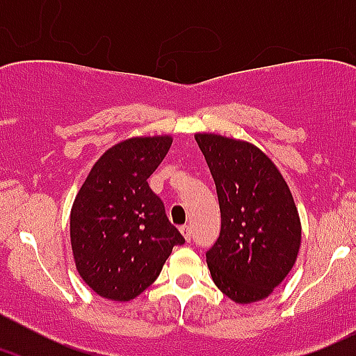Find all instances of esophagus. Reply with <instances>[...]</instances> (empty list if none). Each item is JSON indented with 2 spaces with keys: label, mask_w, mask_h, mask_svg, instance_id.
Listing matches in <instances>:
<instances>
[{
  "label": "esophagus",
  "mask_w": 356,
  "mask_h": 356,
  "mask_svg": "<svg viewBox=\"0 0 356 356\" xmlns=\"http://www.w3.org/2000/svg\"><path fill=\"white\" fill-rule=\"evenodd\" d=\"M181 232H182V236H184L186 238V241H191L193 239V229H191V225H182L181 227Z\"/></svg>",
  "instance_id": "1"
}]
</instances>
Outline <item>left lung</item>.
Returning <instances> with one entry per match:
<instances>
[{
	"mask_svg": "<svg viewBox=\"0 0 356 356\" xmlns=\"http://www.w3.org/2000/svg\"><path fill=\"white\" fill-rule=\"evenodd\" d=\"M220 207V236L207 251L217 288L236 303L267 298L296 261L301 225L277 167L257 146L196 134Z\"/></svg>",
	"mask_w": 356,
	"mask_h": 356,
	"instance_id": "8db88e82",
	"label": "left lung"
}]
</instances>
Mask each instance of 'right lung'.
Instances as JSON below:
<instances>
[{"label":"right lung","instance_id":"obj_1","mask_svg":"<svg viewBox=\"0 0 356 356\" xmlns=\"http://www.w3.org/2000/svg\"><path fill=\"white\" fill-rule=\"evenodd\" d=\"M170 136L132 138L110 148L89 172L70 213L77 270L99 296L129 301L155 282L184 236L148 184Z\"/></svg>","mask_w":356,"mask_h":356}]
</instances>
